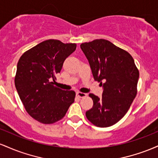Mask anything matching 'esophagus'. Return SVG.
<instances>
[{"instance_id": "34e87169", "label": "esophagus", "mask_w": 158, "mask_h": 158, "mask_svg": "<svg viewBox=\"0 0 158 158\" xmlns=\"http://www.w3.org/2000/svg\"><path fill=\"white\" fill-rule=\"evenodd\" d=\"M77 96L79 98H84L87 97V94L85 93H81V92H77Z\"/></svg>"}]
</instances>
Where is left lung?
Here are the masks:
<instances>
[{"label": "left lung", "mask_w": 158, "mask_h": 158, "mask_svg": "<svg viewBox=\"0 0 158 158\" xmlns=\"http://www.w3.org/2000/svg\"><path fill=\"white\" fill-rule=\"evenodd\" d=\"M95 81L103 88L101 98L90 94L94 106L86 117L101 128L116 124L127 113L137 92L139 70L132 56L106 39L82 43Z\"/></svg>", "instance_id": "obj_1"}]
</instances>
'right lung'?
Returning <instances> with one entry per match:
<instances>
[{"instance_id": "add662e5", "label": "right lung", "mask_w": 158, "mask_h": 158, "mask_svg": "<svg viewBox=\"0 0 158 158\" xmlns=\"http://www.w3.org/2000/svg\"><path fill=\"white\" fill-rule=\"evenodd\" d=\"M77 44L49 39L26 51L19 59L15 85L27 112L35 120L52 124L64 117L74 102L73 90L56 87V74Z\"/></svg>"}]
</instances>
